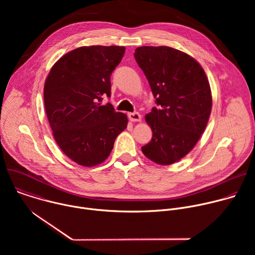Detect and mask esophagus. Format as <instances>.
I'll use <instances>...</instances> for the list:
<instances>
[{"label":"esophagus","instance_id":"obj_1","mask_svg":"<svg viewBox=\"0 0 255 255\" xmlns=\"http://www.w3.org/2000/svg\"><path fill=\"white\" fill-rule=\"evenodd\" d=\"M128 117H129L130 121H132V122H140L141 121V115L138 112L128 113Z\"/></svg>","mask_w":255,"mask_h":255}]
</instances>
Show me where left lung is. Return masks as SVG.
Segmentation results:
<instances>
[{
	"instance_id": "obj_1",
	"label": "left lung",
	"mask_w": 255,
	"mask_h": 255,
	"mask_svg": "<svg viewBox=\"0 0 255 255\" xmlns=\"http://www.w3.org/2000/svg\"><path fill=\"white\" fill-rule=\"evenodd\" d=\"M134 57L159 106L145 116L152 138L142 152L157 164H172L194 148L206 129L212 110L209 81L196 59L168 46L138 47Z\"/></svg>"
}]
</instances>
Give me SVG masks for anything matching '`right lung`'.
<instances>
[{
  "instance_id": "obj_1",
  "label": "right lung",
  "mask_w": 255,
  "mask_h": 255,
  "mask_svg": "<svg viewBox=\"0 0 255 255\" xmlns=\"http://www.w3.org/2000/svg\"><path fill=\"white\" fill-rule=\"evenodd\" d=\"M124 46H83L60 57L44 85V106L53 137L63 153L83 166H95L110 155L127 116L111 104L110 78Z\"/></svg>"
}]
</instances>
